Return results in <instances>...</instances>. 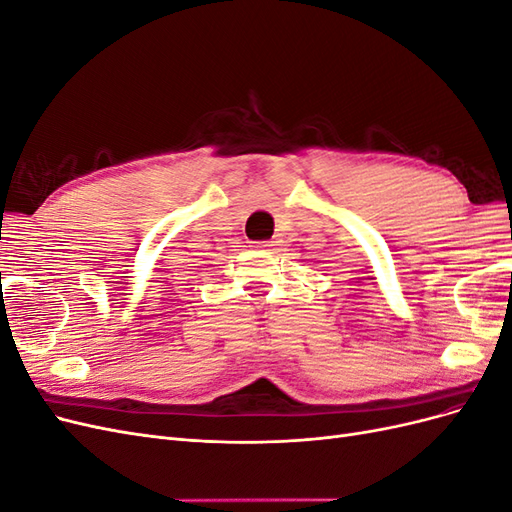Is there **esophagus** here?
Segmentation results:
<instances>
[{
  "label": "esophagus",
  "mask_w": 512,
  "mask_h": 512,
  "mask_svg": "<svg viewBox=\"0 0 512 512\" xmlns=\"http://www.w3.org/2000/svg\"><path fill=\"white\" fill-rule=\"evenodd\" d=\"M277 245V241H258L256 247H260V250H273V247Z\"/></svg>",
  "instance_id": "1"
}]
</instances>
